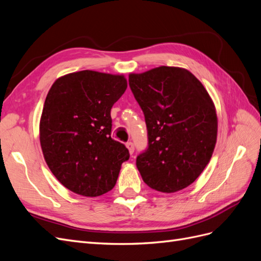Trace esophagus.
Masks as SVG:
<instances>
[{"label": "esophagus", "instance_id": "esophagus-1", "mask_svg": "<svg viewBox=\"0 0 261 261\" xmlns=\"http://www.w3.org/2000/svg\"><path fill=\"white\" fill-rule=\"evenodd\" d=\"M126 147H127L129 153L133 154L134 153V150H135V147H134V144L132 143V141H128V143H126Z\"/></svg>", "mask_w": 261, "mask_h": 261}]
</instances>
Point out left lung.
Returning a JSON list of instances; mask_svg holds the SVG:
<instances>
[{
  "label": "left lung",
  "instance_id": "8db88e82",
  "mask_svg": "<svg viewBox=\"0 0 261 261\" xmlns=\"http://www.w3.org/2000/svg\"><path fill=\"white\" fill-rule=\"evenodd\" d=\"M132 92L143 110L148 148L136 159L145 183L175 193L198 177L217 143L215 105L202 84L185 68L160 66L129 74Z\"/></svg>",
  "mask_w": 261,
  "mask_h": 261
}]
</instances>
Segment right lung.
Returning <instances> with one entry per match:
<instances>
[{
    "instance_id": "obj_1",
    "label": "right lung",
    "mask_w": 261,
    "mask_h": 261,
    "mask_svg": "<svg viewBox=\"0 0 261 261\" xmlns=\"http://www.w3.org/2000/svg\"><path fill=\"white\" fill-rule=\"evenodd\" d=\"M127 88L123 75L82 70L60 77L40 120L44 160L62 185L86 197L115 186L128 149L111 138V109Z\"/></svg>"
}]
</instances>
